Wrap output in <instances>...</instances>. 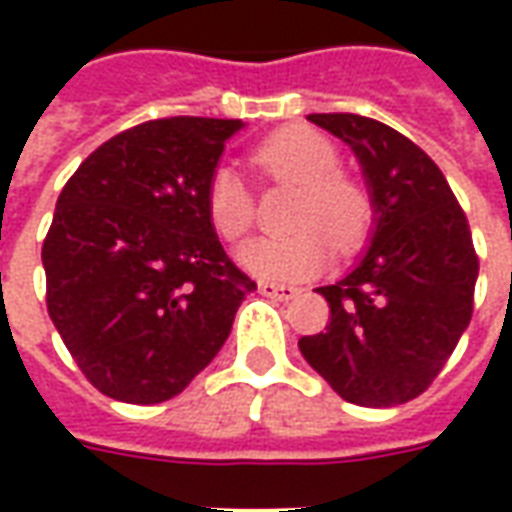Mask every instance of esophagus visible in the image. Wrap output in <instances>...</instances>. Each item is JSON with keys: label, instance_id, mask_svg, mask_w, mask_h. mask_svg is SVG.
<instances>
[{"label": "esophagus", "instance_id": "esophagus-1", "mask_svg": "<svg viewBox=\"0 0 512 512\" xmlns=\"http://www.w3.org/2000/svg\"><path fill=\"white\" fill-rule=\"evenodd\" d=\"M260 293L268 296V299H279V301H288L293 299L299 288H293V285H282V282H260Z\"/></svg>", "mask_w": 512, "mask_h": 512}]
</instances>
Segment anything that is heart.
<instances>
[{
  "label": "heart",
  "mask_w": 512,
  "mask_h": 512,
  "mask_svg": "<svg viewBox=\"0 0 512 512\" xmlns=\"http://www.w3.org/2000/svg\"><path fill=\"white\" fill-rule=\"evenodd\" d=\"M249 164L260 178L293 186L299 197L290 211L288 238H263L241 249V263L260 277L301 279L329 257V244L351 255L365 244L376 205L362 180L340 167V150L312 128L290 126L257 142ZM205 216L222 241L238 244L257 219L255 194L230 167L213 169L205 183Z\"/></svg>",
  "instance_id": "heart-1"
}]
</instances>
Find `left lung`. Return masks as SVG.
Masks as SVG:
<instances>
[{"label": "left lung", "instance_id": "obj_1", "mask_svg": "<svg viewBox=\"0 0 512 512\" xmlns=\"http://www.w3.org/2000/svg\"><path fill=\"white\" fill-rule=\"evenodd\" d=\"M310 120L354 147L378 222L359 266L318 288L329 323L299 348L348 403L400 406L436 381L472 321L480 260L469 219L433 158L400 131L348 112Z\"/></svg>", "mask_w": 512, "mask_h": 512}]
</instances>
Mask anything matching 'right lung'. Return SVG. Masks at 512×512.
Here are the masks:
<instances>
[{"label": "right lung", "instance_id": "add662e5", "mask_svg": "<svg viewBox=\"0 0 512 512\" xmlns=\"http://www.w3.org/2000/svg\"><path fill=\"white\" fill-rule=\"evenodd\" d=\"M241 120L161 117L84 158L43 241L46 307L84 378L123 403L180 395L246 293L205 216V183Z\"/></svg>", "mask_w": 512, "mask_h": 512}]
</instances>
